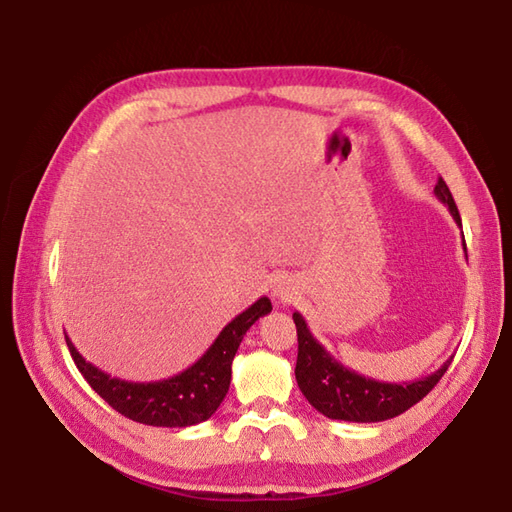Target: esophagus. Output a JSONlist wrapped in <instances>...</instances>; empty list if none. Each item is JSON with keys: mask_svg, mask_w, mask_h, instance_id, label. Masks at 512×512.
Instances as JSON below:
<instances>
[{"mask_svg": "<svg viewBox=\"0 0 512 512\" xmlns=\"http://www.w3.org/2000/svg\"><path fill=\"white\" fill-rule=\"evenodd\" d=\"M275 299L279 301V303H290L292 299H295V292H292V288L290 286H286V284H279L277 288H275Z\"/></svg>", "mask_w": 512, "mask_h": 512, "instance_id": "esophagus-1", "label": "esophagus"}]
</instances>
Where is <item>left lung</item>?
I'll return each mask as SVG.
<instances>
[{
  "mask_svg": "<svg viewBox=\"0 0 512 512\" xmlns=\"http://www.w3.org/2000/svg\"><path fill=\"white\" fill-rule=\"evenodd\" d=\"M436 198L451 211L453 220L462 226L458 206L442 178L438 180ZM466 250V244H464ZM297 325V385L310 405L332 420L347 422H383L405 413L416 405L429 391L438 385V380L447 372L453 356L436 372L411 380V383H380L374 378L356 374L354 369L341 365L325 347L314 339L306 319L299 312L292 314Z\"/></svg>",
  "mask_w": 512,
  "mask_h": 512,
  "instance_id": "obj_1",
  "label": "left lung"
}]
</instances>
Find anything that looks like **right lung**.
I'll return each mask as SVG.
<instances>
[{"label": "right lung", "mask_w": 512, "mask_h": 512, "mask_svg": "<svg viewBox=\"0 0 512 512\" xmlns=\"http://www.w3.org/2000/svg\"><path fill=\"white\" fill-rule=\"evenodd\" d=\"M270 310H273V303L268 297L257 299L217 334L213 345L191 367L176 376L151 380V383H132V380L105 374L103 369L85 361L68 334H65V343L90 387L125 418L149 424V427H191V424L209 420L220 407L231 385V365L239 343L250 325Z\"/></svg>", "instance_id": "obj_1"}]
</instances>
